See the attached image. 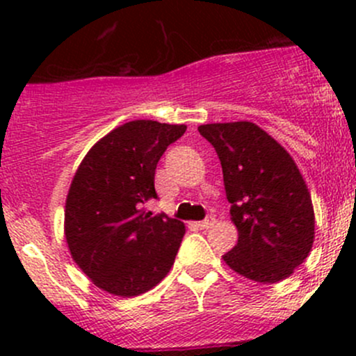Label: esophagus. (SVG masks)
Segmentation results:
<instances>
[{
	"label": "esophagus",
	"instance_id": "1",
	"mask_svg": "<svg viewBox=\"0 0 356 356\" xmlns=\"http://www.w3.org/2000/svg\"><path fill=\"white\" fill-rule=\"evenodd\" d=\"M213 224H215V218L211 217V215H210V217L204 218V220L195 222V225H196V227H198V229H210Z\"/></svg>",
	"mask_w": 356,
	"mask_h": 356
}]
</instances>
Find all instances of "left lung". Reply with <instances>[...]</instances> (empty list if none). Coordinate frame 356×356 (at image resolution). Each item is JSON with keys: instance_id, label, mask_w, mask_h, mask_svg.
I'll return each instance as SVG.
<instances>
[{"instance_id": "8db88e82", "label": "left lung", "mask_w": 356, "mask_h": 356, "mask_svg": "<svg viewBox=\"0 0 356 356\" xmlns=\"http://www.w3.org/2000/svg\"><path fill=\"white\" fill-rule=\"evenodd\" d=\"M217 152L238 245L224 261L243 277L274 284L289 277L315 238L312 196L291 155L253 122L198 127Z\"/></svg>"}]
</instances>
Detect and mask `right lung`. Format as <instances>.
<instances>
[{
	"instance_id": "1",
	"label": "right lung",
	"mask_w": 356,
	"mask_h": 356,
	"mask_svg": "<svg viewBox=\"0 0 356 356\" xmlns=\"http://www.w3.org/2000/svg\"><path fill=\"white\" fill-rule=\"evenodd\" d=\"M186 125L132 120L99 139L79 165L65 201V239L95 286L131 298L155 288L186 234L177 218L145 210L156 163Z\"/></svg>"
}]
</instances>
